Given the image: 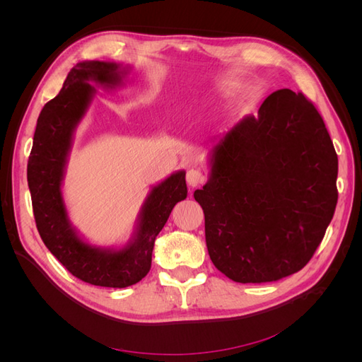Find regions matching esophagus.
I'll use <instances>...</instances> for the list:
<instances>
[{"mask_svg": "<svg viewBox=\"0 0 362 362\" xmlns=\"http://www.w3.org/2000/svg\"><path fill=\"white\" fill-rule=\"evenodd\" d=\"M185 180H187V184L190 185V187H199V185L205 181V177L201 170L190 169L187 172V177H185Z\"/></svg>", "mask_w": 362, "mask_h": 362, "instance_id": "obj_1", "label": "esophagus"}]
</instances>
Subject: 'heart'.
I'll use <instances>...</instances> for the list:
<instances>
[{
  "mask_svg": "<svg viewBox=\"0 0 362 362\" xmlns=\"http://www.w3.org/2000/svg\"><path fill=\"white\" fill-rule=\"evenodd\" d=\"M211 103H213L211 96H202V98H199L198 101L192 104V107L189 108V112L193 113V112H198V110H204V108L210 105Z\"/></svg>",
  "mask_w": 362,
  "mask_h": 362,
  "instance_id": "b5f03b06",
  "label": "heart"
}]
</instances>
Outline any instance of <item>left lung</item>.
<instances>
[{
  "instance_id": "8db88e82",
  "label": "left lung",
  "mask_w": 362,
  "mask_h": 362,
  "mask_svg": "<svg viewBox=\"0 0 362 362\" xmlns=\"http://www.w3.org/2000/svg\"><path fill=\"white\" fill-rule=\"evenodd\" d=\"M208 157L210 177L193 196L216 269L259 284L305 267L338 199L337 152L313 103L290 89L273 92Z\"/></svg>"
}]
</instances>
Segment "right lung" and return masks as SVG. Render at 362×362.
<instances>
[{"label":"right lung","instance_id":"obj_1","mask_svg":"<svg viewBox=\"0 0 362 362\" xmlns=\"http://www.w3.org/2000/svg\"><path fill=\"white\" fill-rule=\"evenodd\" d=\"M129 69L115 62L76 63L60 93L42 108L27 166L33 213L43 243L74 276L112 288L129 287L148 275L158 233L173 206L187 198L184 170L154 185L140 208L133 237L122 247L87 243L69 221L62 184L74 133L96 93L92 84L116 89Z\"/></svg>","mask_w":362,"mask_h":362}]
</instances>
